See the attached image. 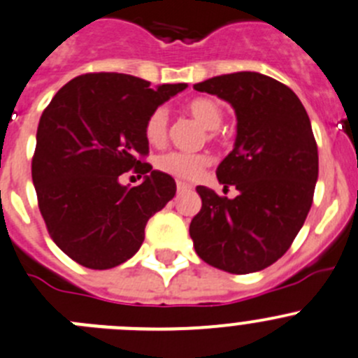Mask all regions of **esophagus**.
I'll return each instance as SVG.
<instances>
[{
    "label": "esophagus",
    "instance_id": "1",
    "mask_svg": "<svg viewBox=\"0 0 358 358\" xmlns=\"http://www.w3.org/2000/svg\"><path fill=\"white\" fill-rule=\"evenodd\" d=\"M189 189H192V186L186 185V182L182 181H177V192L182 193V192H189Z\"/></svg>",
    "mask_w": 358,
    "mask_h": 358
}]
</instances>
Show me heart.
I'll list each match as a JSON object with an SVG mask.
<instances>
[{"instance_id":"heart-1","label":"heart","mask_w":358,"mask_h":358,"mask_svg":"<svg viewBox=\"0 0 358 358\" xmlns=\"http://www.w3.org/2000/svg\"><path fill=\"white\" fill-rule=\"evenodd\" d=\"M186 110L192 117H195L200 124L209 131V137H214L216 131L224 119V108L214 98H195L186 105ZM145 138L151 145L165 144L169 137V112L165 107H158L149 114L148 121L144 126ZM209 165V158L206 155H192V152H166L156 159V166L162 172L169 176L177 177V179H185V181H193L203 169Z\"/></svg>"}]
</instances>
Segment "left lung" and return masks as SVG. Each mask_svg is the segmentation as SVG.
Instances as JSON below:
<instances>
[{
  "mask_svg": "<svg viewBox=\"0 0 358 358\" xmlns=\"http://www.w3.org/2000/svg\"><path fill=\"white\" fill-rule=\"evenodd\" d=\"M232 105L237 137L217 181L236 199L196 186L202 209L189 236L206 264L232 274L262 271L283 257L308 217L318 179V148L297 94L257 71L195 84Z\"/></svg>",
  "mask_w": 358,
  "mask_h": 358,
  "instance_id": "left-lung-1",
  "label": "left lung"
}]
</instances>
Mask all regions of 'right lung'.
I'll return each mask as SVG.
<instances>
[{"label":"right lung","instance_id":"1","mask_svg":"<svg viewBox=\"0 0 358 358\" xmlns=\"http://www.w3.org/2000/svg\"><path fill=\"white\" fill-rule=\"evenodd\" d=\"M186 84L151 87L134 75L86 73L64 84L36 130L31 176L50 237L87 268H112L144 243L149 217L176 195V181L152 170L144 126ZM145 176L130 189L118 176Z\"/></svg>","mask_w":358,"mask_h":358}]
</instances>
